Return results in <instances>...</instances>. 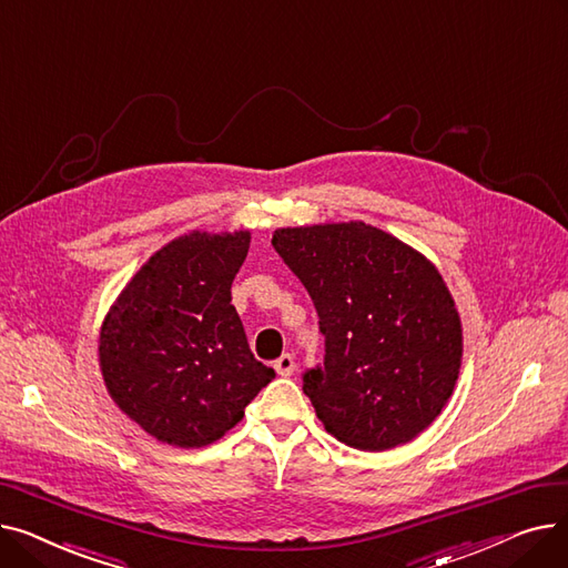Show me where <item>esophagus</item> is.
Wrapping results in <instances>:
<instances>
[{
    "label": "esophagus",
    "mask_w": 568,
    "mask_h": 568,
    "mask_svg": "<svg viewBox=\"0 0 568 568\" xmlns=\"http://www.w3.org/2000/svg\"><path fill=\"white\" fill-rule=\"evenodd\" d=\"M274 368H276V373H278V375L290 377V375L294 373V368H296V364H294V356H292V354H283L281 359H276Z\"/></svg>",
    "instance_id": "esophagus-1"
}]
</instances>
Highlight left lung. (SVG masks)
I'll list each match as a JSON object with an SVG mask.
<instances>
[{"mask_svg":"<svg viewBox=\"0 0 568 568\" xmlns=\"http://www.w3.org/2000/svg\"><path fill=\"white\" fill-rule=\"evenodd\" d=\"M272 244L308 290L324 362L304 373L326 433L386 452L428 428L463 356L460 317L437 268L362 221L276 230Z\"/></svg>","mask_w":568,"mask_h":568,"instance_id":"left-lung-1","label":"left lung"}]
</instances>
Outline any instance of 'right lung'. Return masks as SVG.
<instances>
[{"label":"right lung","instance_id":"right-lung-1","mask_svg":"<svg viewBox=\"0 0 568 568\" xmlns=\"http://www.w3.org/2000/svg\"><path fill=\"white\" fill-rule=\"evenodd\" d=\"M248 232H191L133 276L101 329L110 396L156 439L197 449L242 422L276 377L257 362L232 302Z\"/></svg>","mask_w":568,"mask_h":568}]
</instances>
